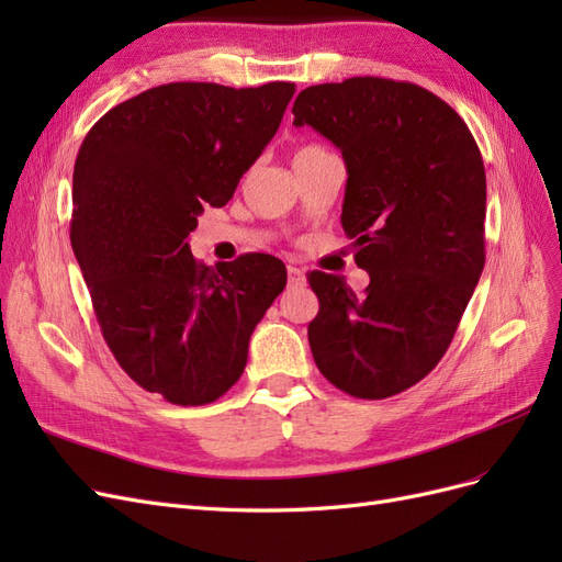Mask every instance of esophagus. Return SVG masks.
Segmentation results:
<instances>
[{"mask_svg":"<svg viewBox=\"0 0 562 562\" xmlns=\"http://www.w3.org/2000/svg\"><path fill=\"white\" fill-rule=\"evenodd\" d=\"M304 283V271L300 267L288 265V285H302Z\"/></svg>","mask_w":562,"mask_h":562,"instance_id":"34e87169","label":"esophagus"}]
</instances>
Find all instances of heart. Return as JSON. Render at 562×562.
<instances>
[{
  "instance_id": "1",
  "label": "heart",
  "mask_w": 562,
  "mask_h": 562,
  "mask_svg": "<svg viewBox=\"0 0 562 562\" xmlns=\"http://www.w3.org/2000/svg\"><path fill=\"white\" fill-rule=\"evenodd\" d=\"M318 151H326V149L318 147V145H304V147H300V149L295 151V159H302V157H312V155H318Z\"/></svg>"
}]
</instances>
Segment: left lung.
<instances>
[{
	"label": "left lung",
	"mask_w": 562,
	"mask_h": 562,
	"mask_svg": "<svg viewBox=\"0 0 562 562\" xmlns=\"http://www.w3.org/2000/svg\"><path fill=\"white\" fill-rule=\"evenodd\" d=\"M293 124L347 166L342 227L370 283L307 274L318 297L310 347L323 378L389 398L443 359L485 265V166L469 126L417 83L351 77L304 89Z\"/></svg>",
	"instance_id": "left-lung-1"
}]
</instances>
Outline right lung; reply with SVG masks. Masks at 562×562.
Instances as JSON below:
<instances>
[{
	"label": "right lung",
	"mask_w": 562,
	"mask_h": 562,
	"mask_svg": "<svg viewBox=\"0 0 562 562\" xmlns=\"http://www.w3.org/2000/svg\"><path fill=\"white\" fill-rule=\"evenodd\" d=\"M293 93L291 81L164 83L100 116L79 147L70 239L100 330L135 384L176 405L234 386L285 288L274 255L206 267L187 239L203 206L234 196Z\"/></svg>",
	"instance_id": "add662e5"
}]
</instances>
